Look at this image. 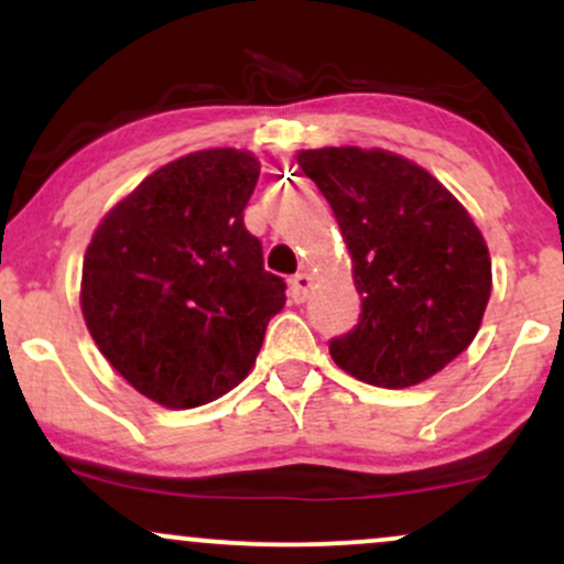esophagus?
Wrapping results in <instances>:
<instances>
[{"label": "esophagus", "instance_id": "esophagus-1", "mask_svg": "<svg viewBox=\"0 0 564 564\" xmlns=\"http://www.w3.org/2000/svg\"><path fill=\"white\" fill-rule=\"evenodd\" d=\"M310 286H313V278H310L307 273H296L294 278H291V286H289L291 300H294L296 304H302L304 300H307Z\"/></svg>", "mask_w": 564, "mask_h": 564}]
</instances>
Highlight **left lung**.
<instances>
[{"label":"left lung","mask_w":564,"mask_h":564,"mask_svg":"<svg viewBox=\"0 0 564 564\" xmlns=\"http://www.w3.org/2000/svg\"><path fill=\"white\" fill-rule=\"evenodd\" d=\"M296 164L332 204L360 294L352 332L328 341L334 364L384 390L435 377L471 345L490 300L482 232L430 172L394 153L321 148Z\"/></svg>","instance_id":"8db88e82"}]
</instances>
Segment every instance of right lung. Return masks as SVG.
<instances>
[{"instance_id":"obj_1","label":"right lung","mask_w":564,"mask_h":564,"mask_svg":"<svg viewBox=\"0 0 564 564\" xmlns=\"http://www.w3.org/2000/svg\"><path fill=\"white\" fill-rule=\"evenodd\" d=\"M260 180L246 151L212 148L161 166L108 212L82 268L95 345L134 390L196 408L241 384L286 304L243 225Z\"/></svg>"}]
</instances>
